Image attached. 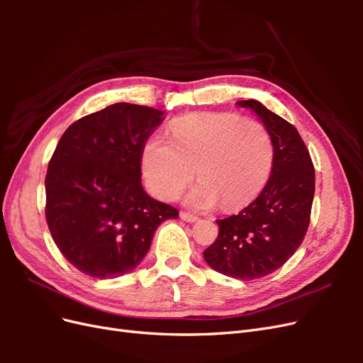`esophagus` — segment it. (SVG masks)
<instances>
[{
  "label": "esophagus",
  "instance_id": "esophagus-1",
  "mask_svg": "<svg viewBox=\"0 0 363 363\" xmlns=\"http://www.w3.org/2000/svg\"><path fill=\"white\" fill-rule=\"evenodd\" d=\"M180 218L186 223H196V221H199V216H195L192 213H186V212H180Z\"/></svg>",
  "mask_w": 363,
  "mask_h": 363
}]
</instances>
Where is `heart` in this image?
<instances>
[{"instance_id": "obj_1", "label": "heart", "mask_w": 363, "mask_h": 363, "mask_svg": "<svg viewBox=\"0 0 363 363\" xmlns=\"http://www.w3.org/2000/svg\"><path fill=\"white\" fill-rule=\"evenodd\" d=\"M272 162L265 127L218 112L179 118L171 125V139L151 136L142 151L145 180L162 200L177 199L196 172L200 182L184 196V204L195 211L219 203L225 211L244 207L265 188Z\"/></svg>"}]
</instances>
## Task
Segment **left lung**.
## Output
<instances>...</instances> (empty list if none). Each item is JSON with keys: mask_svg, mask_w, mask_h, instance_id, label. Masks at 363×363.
I'll return each instance as SVG.
<instances>
[{"mask_svg": "<svg viewBox=\"0 0 363 363\" xmlns=\"http://www.w3.org/2000/svg\"><path fill=\"white\" fill-rule=\"evenodd\" d=\"M250 108L271 136L274 162L257 199L238 215L218 219L219 233L204 252L208 267L239 280L265 277L292 257L311 221L315 169L301 136L281 116L256 100Z\"/></svg>", "mask_w": 363, "mask_h": 363, "instance_id": "obj_1", "label": "left lung"}]
</instances>
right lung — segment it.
Masks as SVG:
<instances>
[{
    "mask_svg": "<svg viewBox=\"0 0 363 363\" xmlns=\"http://www.w3.org/2000/svg\"><path fill=\"white\" fill-rule=\"evenodd\" d=\"M163 115L116 103L75 121L59 140L45 179V216L65 259L87 276L116 279L136 269L156 228L179 216L140 182L142 151Z\"/></svg>",
    "mask_w": 363,
    "mask_h": 363,
    "instance_id": "obj_1",
    "label": "right lung"
}]
</instances>
